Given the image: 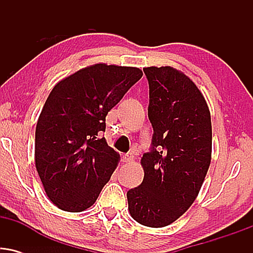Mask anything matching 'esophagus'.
Returning <instances> with one entry per match:
<instances>
[{
    "instance_id": "esophagus-1",
    "label": "esophagus",
    "mask_w": 253,
    "mask_h": 253,
    "mask_svg": "<svg viewBox=\"0 0 253 253\" xmlns=\"http://www.w3.org/2000/svg\"><path fill=\"white\" fill-rule=\"evenodd\" d=\"M133 159H134V158H133V155H130V153H127V155L123 156L124 163H132Z\"/></svg>"
}]
</instances>
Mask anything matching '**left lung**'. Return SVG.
I'll return each instance as SVG.
<instances>
[{"instance_id": "left-lung-1", "label": "left lung", "mask_w": 253, "mask_h": 253, "mask_svg": "<svg viewBox=\"0 0 253 253\" xmlns=\"http://www.w3.org/2000/svg\"><path fill=\"white\" fill-rule=\"evenodd\" d=\"M149 81L152 150L144 179L127 191L130 216L147 227L176 221L199 195L211 159V121L196 84L171 66L144 68Z\"/></svg>"}]
</instances>
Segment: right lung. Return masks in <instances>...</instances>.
Returning a JSON list of instances; mask_svg holds the SVG:
<instances>
[{"label":"right lung","instance_id":"obj_1","mask_svg":"<svg viewBox=\"0 0 253 253\" xmlns=\"http://www.w3.org/2000/svg\"><path fill=\"white\" fill-rule=\"evenodd\" d=\"M143 71L104 63L63 78L48 95L36 128V168L46 195L59 210L94 205L120 155L101 133L106 117Z\"/></svg>","mask_w":253,"mask_h":253}]
</instances>
